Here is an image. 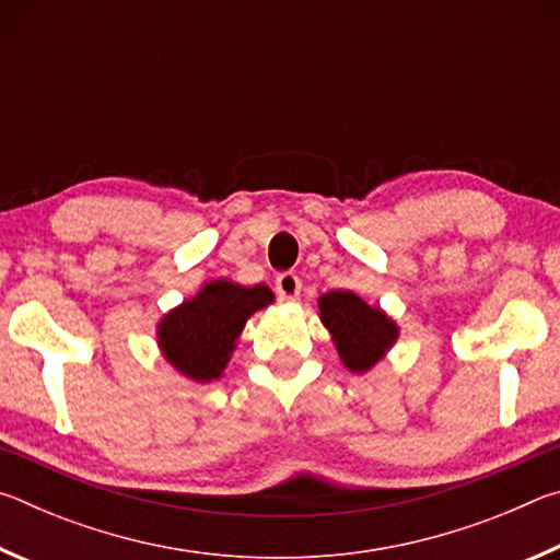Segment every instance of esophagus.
Here are the masks:
<instances>
[{"mask_svg":"<svg viewBox=\"0 0 560 560\" xmlns=\"http://www.w3.org/2000/svg\"><path fill=\"white\" fill-rule=\"evenodd\" d=\"M277 293L281 301H296L299 293H301V279L296 277V273H281V277L277 279Z\"/></svg>","mask_w":560,"mask_h":560,"instance_id":"esophagus-1","label":"esophagus"}]
</instances>
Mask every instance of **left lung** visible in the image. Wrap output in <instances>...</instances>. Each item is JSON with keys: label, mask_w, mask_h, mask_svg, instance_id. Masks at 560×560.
Here are the masks:
<instances>
[{"label": "left lung", "mask_w": 560, "mask_h": 560, "mask_svg": "<svg viewBox=\"0 0 560 560\" xmlns=\"http://www.w3.org/2000/svg\"><path fill=\"white\" fill-rule=\"evenodd\" d=\"M320 324L348 371L368 373L395 346L400 328L383 308L371 306L353 291H328L318 299Z\"/></svg>", "instance_id": "8db88e82"}]
</instances>
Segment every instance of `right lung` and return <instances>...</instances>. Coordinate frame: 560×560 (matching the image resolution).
Segmentation results:
<instances>
[{
    "label": "right lung",
    "instance_id": "add662e5",
    "mask_svg": "<svg viewBox=\"0 0 560 560\" xmlns=\"http://www.w3.org/2000/svg\"><path fill=\"white\" fill-rule=\"evenodd\" d=\"M273 303L264 283L242 287L230 279L207 281L205 287L160 318L158 348L179 375L195 383L222 377L252 314Z\"/></svg>",
    "mask_w": 560,
    "mask_h": 560
}]
</instances>
